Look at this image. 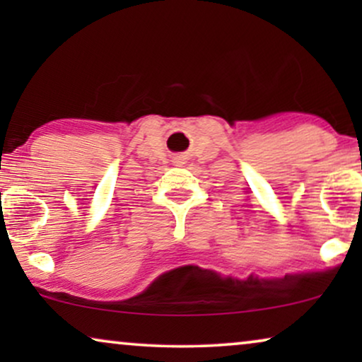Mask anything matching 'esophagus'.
<instances>
[{
	"label": "esophagus",
	"instance_id": "obj_1",
	"mask_svg": "<svg viewBox=\"0 0 362 362\" xmlns=\"http://www.w3.org/2000/svg\"><path fill=\"white\" fill-rule=\"evenodd\" d=\"M173 165H175V166L186 165V156L185 155H176L175 158H173Z\"/></svg>",
	"mask_w": 362,
	"mask_h": 362
}]
</instances>
